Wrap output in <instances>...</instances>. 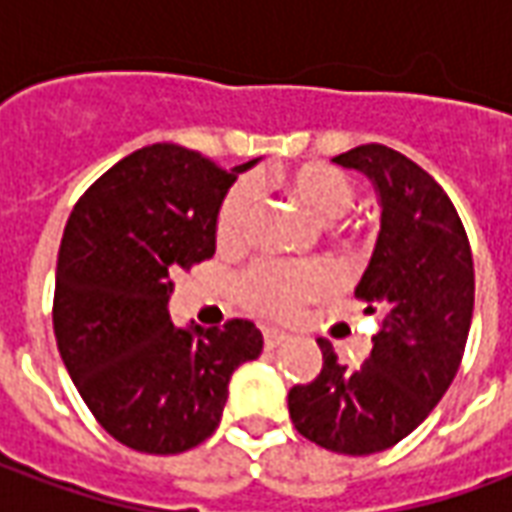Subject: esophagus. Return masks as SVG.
<instances>
[{
	"label": "esophagus",
	"mask_w": 512,
	"mask_h": 512,
	"mask_svg": "<svg viewBox=\"0 0 512 512\" xmlns=\"http://www.w3.org/2000/svg\"><path fill=\"white\" fill-rule=\"evenodd\" d=\"M288 340V334L279 332V329H266L263 332V343H266V348H277V345H282Z\"/></svg>",
	"instance_id": "esophagus-1"
}]
</instances>
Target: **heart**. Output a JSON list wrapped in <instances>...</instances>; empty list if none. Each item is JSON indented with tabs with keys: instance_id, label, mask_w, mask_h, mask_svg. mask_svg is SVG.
<instances>
[{
	"instance_id": "b5f03b06",
	"label": "heart",
	"mask_w": 512,
	"mask_h": 512,
	"mask_svg": "<svg viewBox=\"0 0 512 512\" xmlns=\"http://www.w3.org/2000/svg\"><path fill=\"white\" fill-rule=\"evenodd\" d=\"M282 189L293 200L304 205L312 219L328 224L334 233H345L337 219L354 205L356 189L354 180L343 169L329 164H299L279 175ZM255 216V186L252 183H235L224 194L219 213H216V241L224 249H235L249 238ZM340 285V274L329 263L310 260V263H257L241 274L235 293L246 310L266 315V318H290L301 307L326 299Z\"/></svg>"
}]
</instances>
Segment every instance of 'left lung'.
Wrapping results in <instances>:
<instances>
[{
  "mask_svg": "<svg viewBox=\"0 0 512 512\" xmlns=\"http://www.w3.org/2000/svg\"><path fill=\"white\" fill-rule=\"evenodd\" d=\"M381 197V233L356 299L381 315L362 367H345L329 340L321 376L288 392L304 439L343 455L395 447L428 417L458 373L472 326L474 263L461 216L436 180L386 145L334 156Z\"/></svg>",
  "mask_w": 512,
  "mask_h": 512,
  "instance_id": "1",
  "label": "left lung"
}]
</instances>
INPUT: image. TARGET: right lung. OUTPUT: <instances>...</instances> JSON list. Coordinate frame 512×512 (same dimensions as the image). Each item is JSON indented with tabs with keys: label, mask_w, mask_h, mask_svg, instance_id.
<instances>
[{
	"label": "right lung",
	"mask_w": 512,
	"mask_h": 512,
	"mask_svg": "<svg viewBox=\"0 0 512 512\" xmlns=\"http://www.w3.org/2000/svg\"><path fill=\"white\" fill-rule=\"evenodd\" d=\"M197 150L150 145L106 169L73 205L54 285V337L101 428L136 452L175 455L222 422L235 367L263 334L169 321L172 274L216 252V213L238 172Z\"/></svg>",
	"instance_id": "add662e5"
}]
</instances>
